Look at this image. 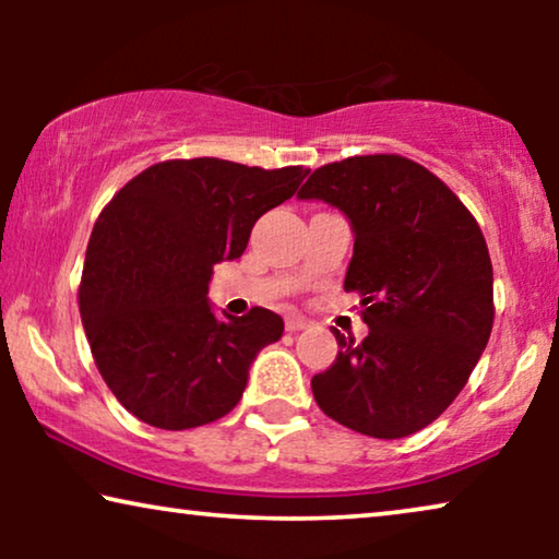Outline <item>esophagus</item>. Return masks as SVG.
Instances as JSON below:
<instances>
[{
    "instance_id": "34e87169",
    "label": "esophagus",
    "mask_w": 559,
    "mask_h": 559,
    "mask_svg": "<svg viewBox=\"0 0 559 559\" xmlns=\"http://www.w3.org/2000/svg\"><path fill=\"white\" fill-rule=\"evenodd\" d=\"M310 323L308 320H305L302 316H287L285 318V328L289 333H297V331H302V328H308Z\"/></svg>"
}]
</instances>
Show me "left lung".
<instances>
[{"label": "left lung", "instance_id": "left-lung-1", "mask_svg": "<svg viewBox=\"0 0 559 559\" xmlns=\"http://www.w3.org/2000/svg\"><path fill=\"white\" fill-rule=\"evenodd\" d=\"M354 228L346 293L369 335L333 331L338 356L310 381L318 407L369 438L435 423L461 394L493 328V270L471 211L440 178L400 155L318 167L297 193Z\"/></svg>", "mask_w": 559, "mask_h": 559}]
</instances>
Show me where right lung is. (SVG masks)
Instances as JSON below:
<instances>
[{
  "label": "right lung",
  "mask_w": 559,
  "mask_h": 559,
  "mask_svg": "<svg viewBox=\"0 0 559 559\" xmlns=\"http://www.w3.org/2000/svg\"><path fill=\"white\" fill-rule=\"evenodd\" d=\"M308 173L167 159L102 211L79 308L106 386L136 419L190 430L239 404L257 354L285 323L266 308L218 318L209 302L213 264L239 259L259 216L293 198Z\"/></svg>",
  "instance_id": "right-lung-1"
}]
</instances>
